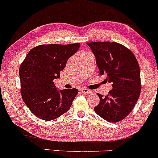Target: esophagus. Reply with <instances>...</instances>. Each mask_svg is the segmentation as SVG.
Instances as JSON below:
<instances>
[{"mask_svg":"<svg viewBox=\"0 0 158 158\" xmlns=\"http://www.w3.org/2000/svg\"><path fill=\"white\" fill-rule=\"evenodd\" d=\"M81 92L82 93H83V94H91L92 92L91 90H89L88 89H86V88H81Z\"/></svg>","mask_w":158,"mask_h":158,"instance_id":"1","label":"esophagus"}]
</instances>
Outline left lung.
I'll return each mask as SVG.
<instances>
[{"label": "left lung", "instance_id": "obj_1", "mask_svg": "<svg viewBox=\"0 0 158 158\" xmlns=\"http://www.w3.org/2000/svg\"><path fill=\"white\" fill-rule=\"evenodd\" d=\"M96 57L100 75H106L113 89L107 95L98 93L99 103L94 107L98 115L110 123H118L127 116L141 93L140 69L134 54L115 42L87 43Z\"/></svg>", "mask_w": 158, "mask_h": 158}]
</instances>
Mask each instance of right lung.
<instances>
[{"mask_svg": "<svg viewBox=\"0 0 158 158\" xmlns=\"http://www.w3.org/2000/svg\"><path fill=\"white\" fill-rule=\"evenodd\" d=\"M80 43L41 45L33 48L19 67L21 94L27 106L41 120H52L71 108L78 93L73 89H58L54 80L68 59L80 48Z\"/></svg>", "mask_w": 158, "mask_h": 158, "instance_id": "obj_1", "label": "right lung"}]
</instances>
